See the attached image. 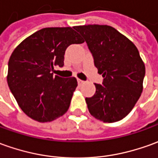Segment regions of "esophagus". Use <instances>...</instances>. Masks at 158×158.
<instances>
[{
    "instance_id": "obj_1",
    "label": "esophagus",
    "mask_w": 158,
    "mask_h": 158,
    "mask_svg": "<svg viewBox=\"0 0 158 158\" xmlns=\"http://www.w3.org/2000/svg\"><path fill=\"white\" fill-rule=\"evenodd\" d=\"M77 82H78V84L79 85H81V84H83L84 83V81H82L81 79H77Z\"/></svg>"
}]
</instances>
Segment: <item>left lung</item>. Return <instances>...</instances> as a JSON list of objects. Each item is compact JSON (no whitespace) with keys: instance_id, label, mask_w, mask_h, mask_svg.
Masks as SVG:
<instances>
[{"instance_id":"obj_1","label":"left lung","mask_w":158,"mask_h":158,"mask_svg":"<svg viewBox=\"0 0 158 158\" xmlns=\"http://www.w3.org/2000/svg\"><path fill=\"white\" fill-rule=\"evenodd\" d=\"M74 28L84 38L92 53L103 85L94 84L95 94L86 98L90 114L103 122L125 118L143 91L145 66L135 44L106 25H84Z\"/></svg>"}]
</instances>
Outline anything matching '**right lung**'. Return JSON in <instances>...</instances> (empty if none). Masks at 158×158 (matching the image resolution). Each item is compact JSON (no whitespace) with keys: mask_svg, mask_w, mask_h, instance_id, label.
<instances>
[{"mask_svg":"<svg viewBox=\"0 0 158 158\" xmlns=\"http://www.w3.org/2000/svg\"><path fill=\"white\" fill-rule=\"evenodd\" d=\"M74 27H46L27 37L8 61L7 84L21 110L36 121L51 122L68 111L76 77L53 76L64 65L66 48L84 40Z\"/></svg>","mask_w":158,"mask_h":158,"instance_id":"right-lung-1","label":"right lung"}]
</instances>
